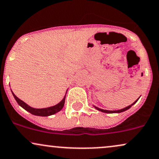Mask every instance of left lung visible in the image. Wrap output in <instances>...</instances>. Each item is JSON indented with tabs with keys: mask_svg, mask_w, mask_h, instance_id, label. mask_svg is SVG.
Listing matches in <instances>:
<instances>
[{
	"mask_svg": "<svg viewBox=\"0 0 159 159\" xmlns=\"http://www.w3.org/2000/svg\"><path fill=\"white\" fill-rule=\"evenodd\" d=\"M139 98L137 100H136L135 102H134V103H133L131 104V105H130V106H127V107H125V108H122V109H120V110H116V111H109V110H105V109H101V108H98V107H96V106H94V107L96 108V109L97 110H98V111H102V112H104V113H108V114H113V113H121V112H123V111H126V110H128V109H129V108L131 107L132 106L134 105V104H135L136 102L138 101V100H139Z\"/></svg>",
	"mask_w": 159,
	"mask_h": 159,
	"instance_id": "obj_1",
	"label": "left lung"
}]
</instances>
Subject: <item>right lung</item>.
<instances>
[{
	"label": "right lung",
	"mask_w": 159,
	"mask_h": 159,
	"mask_svg": "<svg viewBox=\"0 0 159 159\" xmlns=\"http://www.w3.org/2000/svg\"><path fill=\"white\" fill-rule=\"evenodd\" d=\"M11 92H12L14 98H15L16 101L17 102V103L19 104L22 108H23L24 109L26 110L27 111L30 112L31 114H34V115L41 116H47L50 115H53V114L61 111L62 108H63L64 105H65L66 95L65 96V98H63V100H62L60 103L56 104L55 106H51V107H48V108H34L31 107V106H29V105H27L25 102H23V100L19 99V98H18L17 96L13 93L12 91H11Z\"/></svg>",
	"instance_id": "right-lung-1"
}]
</instances>
